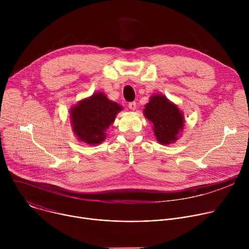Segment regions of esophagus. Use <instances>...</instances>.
<instances>
[{"label": "esophagus", "instance_id": "obj_1", "mask_svg": "<svg viewBox=\"0 0 249 249\" xmlns=\"http://www.w3.org/2000/svg\"><path fill=\"white\" fill-rule=\"evenodd\" d=\"M128 106H129V108L131 109V110H135L136 109V102L135 101H132V102H129V104H128Z\"/></svg>", "mask_w": 249, "mask_h": 249}]
</instances>
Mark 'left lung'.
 Masks as SVG:
<instances>
[{"label":"left lung","mask_w":249,"mask_h":249,"mask_svg":"<svg viewBox=\"0 0 249 249\" xmlns=\"http://www.w3.org/2000/svg\"><path fill=\"white\" fill-rule=\"evenodd\" d=\"M144 114L154 124V131L159 143L168 145L177 139L183 129L184 119L178 107L163 95H153L146 105Z\"/></svg>","instance_id":"left-lung-1"}]
</instances>
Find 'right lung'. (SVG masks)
<instances>
[{"label": "right lung", "instance_id": "right-lung-1", "mask_svg": "<svg viewBox=\"0 0 249 249\" xmlns=\"http://www.w3.org/2000/svg\"><path fill=\"white\" fill-rule=\"evenodd\" d=\"M120 110L121 106L109 100L104 93H94L71 110L74 131L81 141L89 145L100 144L105 139V131Z\"/></svg>", "mask_w": 249, "mask_h": 249}]
</instances>
